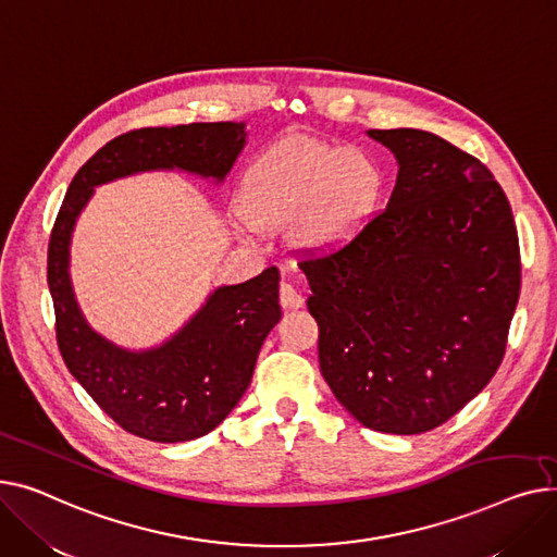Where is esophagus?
<instances>
[{"label":"esophagus","mask_w":557,"mask_h":557,"mask_svg":"<svg viewBox=\"0 0 557 557\" xmlns=\"http://www.w3.org/2000/svg\"><path fill=\"white\" fill-rule=\"evenodd\" d=\"M278 297H281V306L287 308V310H299V308L306 304L304 294H301L297 287H294V285H289V283H281Z\"/></svg>","instance_id":"1"}]
</instances>
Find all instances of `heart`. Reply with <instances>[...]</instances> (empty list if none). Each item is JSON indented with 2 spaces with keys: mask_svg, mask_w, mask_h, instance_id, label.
<instances>
[{
  "mask_svg": "<svg viewBox=\"0 0 557 557\" xmlns=\"http://www.w3.org/2000/svg\"><path fill=\"white\" fill-rule=\"evenodd\" d=\"M377 193L380 171L367 154L294 139L272 146L251 163L238 200L251 232L294 224L299 245L329 251L357 236Z\"/></svg>",
  "mask_w": 557,
  "mask_h": 557,
  "instance_id": "1",
  "label": "heart"
}]
</instances>
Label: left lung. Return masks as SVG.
Returning <instances> with one entry per match:
<instances>
[{"mask_svg": "<svg viewBox=\"0 0 557 557\" xmlns=\"http://www.w3.org/2000/svg\"><path fill=\"white\" fill-rule=\"evenodd\" d=\"M398 159L382 213L299 268L319 369L369 430L422 434L497 373L519 299V240L483 163L424 129H369Z\"/></svg>", "mask_w": 557, "mask_h": 557, "instance_id": "1", "label": "left lung"}]
</instances>
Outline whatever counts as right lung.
Wrapping results in <instances>:
<instances>
[{"mask_svg":"<svg viewBox=\"0 0 557 557\" xmlns=\"http://www.w3.org/2000/svg\"><path fill=\"white\" fill-rule=\"evenodd\" d=\"M245 123L141 127L98 150L72 180L51 228L47 281L55 339L70 373L116 424L154 443L209 434L247 391L256 357L281 319L278 270L218 287L180 333L125 350L91 331L70 278V243L94 186L146 171H186L222 182L245 148Z\"/></svg>","mask_w":557,"mask_h":557,"instance_id":"1","label":"right lung"}]
</instances>
